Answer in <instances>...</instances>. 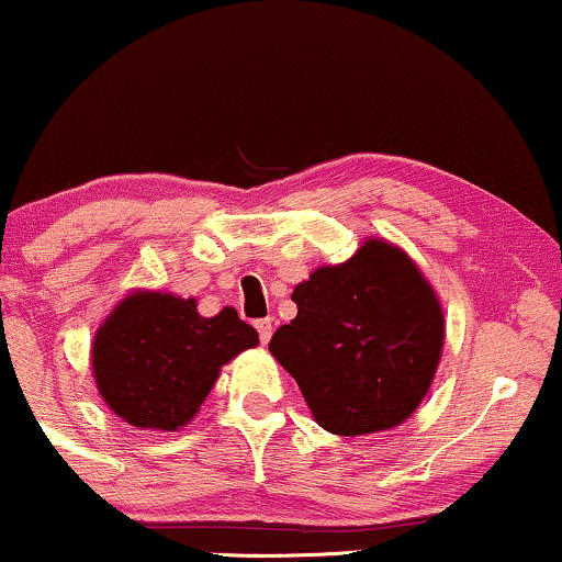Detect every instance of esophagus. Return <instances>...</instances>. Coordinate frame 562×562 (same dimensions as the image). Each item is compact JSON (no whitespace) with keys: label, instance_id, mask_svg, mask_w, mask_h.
<instances>
[{"label":"esophagus","instance_id":"obj_1","mask_svg":"<svg viewBox=\"0 0 562 562\" xmlns=\"http://www.w3.org/2000/svg\"><path fill=\"white\" fill-rule=\"evenodd\" d=\"M254 326H257L261 345H267L269 337H272V318H259V322L254 324Z\"/></svg>","mask_w":562,"mask_h":562}]
</instances>
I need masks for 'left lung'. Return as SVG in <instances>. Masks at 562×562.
Listing matches in <instances>:
<instances>
[{
  "label": "left lung",
  "mask_w": 562,
  "mask_h": 562,
  "mask_svg": "<svg viewBox=\"0 0 562 562\" xmlns=\"http://www.w3.org/2000/svg\"><path fill=\"white\" fill-rule=\"evenodd\" d=\"M297 316L269 350L301 386L316 423L366 436L407 420L428 394L443 347V311L400 248L368 240L293 290Z\"/></svg>",
  "instance_id": "obj_1"
}]
</instances>
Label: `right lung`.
I'll use <instances>...</instances> for the list:
<instances>
[{"label": "right lung", "instance_id": "obj_1", "mask_svg": "<svg viewBox=\"0 0 562 562\" xmlns=\"http://www.w3.org/2000/svg\"><path fill=\"white\" fill-rule=\"evenodd\" d=\"M259 342L236 314L199 316L194 297L137 293L119 303L92 342V373L105 404L134 428L187 425L220 368Z\"/></svg>", "mask_w": 562, "mask_h": 562}]
</instances>
